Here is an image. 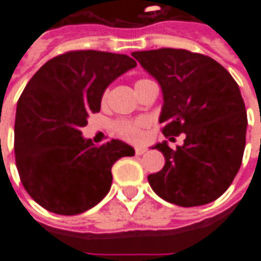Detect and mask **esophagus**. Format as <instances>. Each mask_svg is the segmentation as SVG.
<instances>
[{
    "instance_id": "esophagus-1",
    "label": "esophagus",
    "mask_w": 261,
    "mask_h": 261,
    "mask_svg": "<svg viewBox=\"0 0 261 261\" xmlns=\"http://www.w3.org/2000/svg\"><path fill=\"white\" fill-rule=\"evenodd\" d=\"M145 152H147V148L136 147V155H144Z\"/></svg>"
}]
</instances>
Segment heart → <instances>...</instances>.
Here are the masks:
<instances>
[{"mask_svg": "<svg viewBox=\"0 0 261 261\" xmlns=\"http://www.w3.org/2000/svg\"><path fill=\"white\" fill-rule=\"evenodd\" d=\"M147 80H140L136 82V86L138 84H141ZM108 99V91H105L102 95V102H106ZM149 125V120L145 117L137 120H116L112 123V130L116 136H119L120 138H123L125 141L130 142H138L141 141L144 137V128H147Z\"/></svg>", "mask_w": 261, "mask_h": 261, "instance_id": "heart-1", "label": "heart"}]
</instances>
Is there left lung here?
Listing matches in <instances>:
<instances>
[{"mask_svg":"<svg viewBox=\"0 0 261 261\" xmlns=\"http://www.w3.org/2000/svg\"><path fill=\"white\" fill-rule=\"evenodd\" d=\"M133 57L156 78L164 93L159 123L170 141L183 134L185 144L164 153L165 166L148 176L165 201L197 207L226 192L242 165L247 116L239 86L215 60L183 48L134 51Z\"/></svg>","mask_w":261,"mask_h":261,"instance_id":"obj_1","label":"left lung"}]
</instances>
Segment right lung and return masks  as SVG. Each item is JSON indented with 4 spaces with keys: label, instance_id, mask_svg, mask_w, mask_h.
<instances>
[{
    "label": "right lung",
    "instance_id": "right-lung-1",
    "mask_svg": "<svg viewBox=\"0 0 261 261\" xmlns=\"http://www.w3.org/2000/svg\"><path fill=\"white\" fill-rule=\"evenodd\" d=\"M137 65L125 54L74 50L48 60L22 92L15 117V162L29 196L47 211L76 215L112 186V166L134 148L119 140L95 147L82 138L105 89Z\"/></svg>",
    "mask_w": 261,
    "mask_h": 261
}]
</instances>
